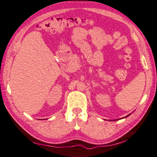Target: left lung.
Returning <instances> with one entry per match:
<instances>
[{"label": "left lung", "mask_w": 157, "mask_h": 157, "mask_svg": "<svg viewBox=\"0 0 157 157\" xmlns=\"http://www.w3.org/2000/svg\"><path fill=\"white\" fill-rule=\"evenodd\" d=\"M130 114H128V115H127V116H126V117H125V118H126V117H128L129 115H130ZM123 118H124V117H123ZM114 120H115V121H116V120H117V119H114Z\"/></svg>", "instance_id": "8db88e82"}]
</instances>
